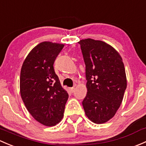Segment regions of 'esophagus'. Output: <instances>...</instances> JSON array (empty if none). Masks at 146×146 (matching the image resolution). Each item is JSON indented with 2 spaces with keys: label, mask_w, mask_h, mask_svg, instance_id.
Returning a JSON list of instances; mask_svg holds the SVG:
<instances>
[{
  "label": "esophagus",
  "mask_w": 146,
  "mask_h": 146,
  "mask_svg": "<svg viewBox=\"0 0 146 146\" xmlns=\"http://www.w3.org/2000/svg\"><path fill=\"white\" fill-rule=\"evenodd\" d=\"M74 90H75V87H70L69 88V91H70V92L73 93V92H74Z\"/></svg>",
  "instance_id": "1"
}]
</instances>
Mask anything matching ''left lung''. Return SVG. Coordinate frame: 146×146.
Listing matches in <instances>:
<instances>
[{"instance_id":"obj_1","label":"left lung","mask_w":146,"mask_h":146,"mask_svg":"<svg viewBox=\"0 0 146 146\" xmlns=\"http://www.w3.org/2000/svg\"><path fill=\"white\" fill-rule=\"evenodd\" d=\"M78 43L87 81L82 106L90 120L104 123L115 115L123 99L127 88L123 61L119 53L105 42L87 38Z\"/></svg>"}]
</instances>
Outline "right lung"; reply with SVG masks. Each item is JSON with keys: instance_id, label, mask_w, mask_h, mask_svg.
I'll list each match as a JSON object with an SVG mask.
<instances>
[{"instance_id": "right-lung-1", "label": "right lung", "mask_w": 146, "mask_h": 146, "mask_svg": "<svg viewBox=\"0 0 146 146\" xmlns=\"http://www.w3.org/2000/svg\"><path fill=\"white\" fill-rule=\"evenodd\" d=\"M64 46L51 42L38 44L21 69L20 93L24 105L36 120L48 127L61 120L68 98L53 66Z\"/></svg>"}]
</instances>
